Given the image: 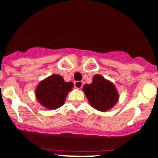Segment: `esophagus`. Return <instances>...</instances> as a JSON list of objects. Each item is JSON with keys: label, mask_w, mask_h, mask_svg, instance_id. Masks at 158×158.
I'll return each instance as SVG.
<instances>
[{"label": "esophagus", "mask_w": 158, "mask_h": 158, "mask_svg": "<svg viewBox=\"0 0 158 158\" xmlns=\"http://www.w3.org/2000/svg\"><path fill=\"white\" fill-rule=\"evenodd\" d=\"M83 86V82L82 81H75L74 82V86L77 89H81Z\"/></svg>", "instance_id": "1"}]
</instances>
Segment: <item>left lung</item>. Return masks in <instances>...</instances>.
<instances>
[{
    "mask_svg": "<svg viewBox=\"0 0 158 158\" xmlns=\"http://www.w3.org/2000/svg\"><path fill=\"white\" fill-rule=\"evenodd\" d=\"M83 90L90 106L100 111L111 109L119 99L118 90L113 83L100 74H96L93 77L90 84L83 86Z\"/></svg>",
    "mask_w": 158,
    "mask_h": 158,
    "instance_id": "8db88e82",
    "label": "left lung"
}]
</instances>
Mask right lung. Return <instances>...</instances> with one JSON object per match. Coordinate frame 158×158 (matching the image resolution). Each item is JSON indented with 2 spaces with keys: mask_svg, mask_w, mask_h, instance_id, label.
<instances>
[{
  "mask_svg": "<svg viewBox=\"0 0 158 158\" xmlns=\"http://www.w3.org/2000/svg\"><path fill=\"white\" fill-rule=\"evenodd\" d=\"M74 84L65 82L59 74H52L41 81L35 90L36 99L47 109H56L64 104L66 96L72 89Z\"/></svg>",
  "mask_w": 158,
  "mask_h": 158,
  "instance_id": "add662e5",
  "label": "right lung"
}]
</instances>
